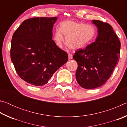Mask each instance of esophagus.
<instances>
[{
  "label": "esophagus",
  "mask_w": 127,
  "mask_h": 127,
  "mask_svg": "<svg viewBox=\"0 0 127 127\" xmlns=\"http://www.w3.org/2000/svg\"><path fill=\"white\" fill-rule=\"evenodd\" d=\"M72 58H73L72 54H68V59L70 60V59H72Z\"/></svg>",
  "instance_id": "esophagus-1"
}]
</instances>
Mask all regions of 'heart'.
Returning <instances> with one entry per match:
<instances>
[{
  "mask_svg": "<svg viewBox=\"0 0 127 127\" xmlns=\"http://www.w3.org/2000/svg\"><path fill=\"white\" fill-rule=\"evenodd\" d=\"M96 29L94 26L84 23L65 21L62 22L60 28L56 29L54 40L59 47L65 42V36L68 45L73 49H81L93 41L96 36Z\"/></svg>",
  "mask_w": 127,
  "mask_h": 127,
  "instance_id": "b5f03b06",
  "label": "heart"
}]
</instances>
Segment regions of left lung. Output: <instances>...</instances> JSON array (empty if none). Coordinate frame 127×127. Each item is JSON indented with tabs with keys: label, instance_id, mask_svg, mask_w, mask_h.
I'll return each mask as SVG.
<instances>
[{
	"label": "left lung",
	"instance_id": "obj_1",
	"mask_svg": "<svg viewBox=\"0 0 127 127\" xmlns=\"http://www.w3.org/2000/svg\"><path fill=\"white\" fill-rule=\"evenodd\" d=\"M98 29L94 42L86 49H79L73 57L78 63L76 79L86 89L100 87L110 78L119 59L120 42L112 26L92 20Z\"/></svg>",
	"mask_w": 127,
	"mask_h": 127
}]
</instances>
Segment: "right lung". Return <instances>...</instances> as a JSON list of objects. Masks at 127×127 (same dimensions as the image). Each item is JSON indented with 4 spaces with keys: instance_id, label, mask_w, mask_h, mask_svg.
Here are the masks:
<instances>
[{
    "instance_id": "right-lung-1",
    "label": "right lung",
    "mask_w": 127,
    "mask_h": 127,
    "mask_svg": "<svg viewBox=\"0 0 127 127\" xmlns=\"http://www.w3.org/2000/svg\"><path fill=\"white\" fill-rule=\"evenodd\" d=\"M57 17L23 21L12 36L10 58L17 74L34 86H43L68 61V54L52 40Z\"/></svg>"
}]
</instances>
